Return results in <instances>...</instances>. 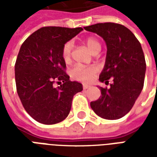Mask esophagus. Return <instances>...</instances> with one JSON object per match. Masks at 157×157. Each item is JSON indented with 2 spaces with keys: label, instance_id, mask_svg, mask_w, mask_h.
Masks as SVG:
<instances>
[{
  "label": "esophagus",
  "instance_id": "34e87169",
  "mask_svg": "<svg viewBox=\"0 0 157 157\" xmlns=\"http://www.w3.org/2000/svg\"><path fill=\"white\" fill-rule=\"evenodd\" d=\"M82 86H83V89H84V90H86V89H88L89 87H90V86L87 85V84H83Z\"/></svg>",
  "mask_w": 157,
  "mask_h": 157
}]
</instances>
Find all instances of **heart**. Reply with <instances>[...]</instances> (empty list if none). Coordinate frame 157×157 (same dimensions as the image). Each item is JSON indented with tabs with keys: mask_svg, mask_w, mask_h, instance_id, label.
Here are the masks:
<instances>
[{
	"mask_svg": "<svg viewBox=\"0 0 157 157\" xmlns=\"http://www.w3.org/2000/svg\"><path fill=\"white\" fill-rule=\"evenodd\" d=\"M86 45L87 48L93 53L97 54L101 49V44L95 38H88L85 40ZM72 42L68 41L63 45L61 50L62 59L65 63H70L71 60V51H72ZM98 72V69L95 66H89L85 67L82 65H75L71 71V75L73 79H75L79 82H89L91 81L93 76Z\"/></svg>",
	"mask_w": 157,
	"mask_h": 157,
	"instance_id": "heart-1",
	"label": "heart"
}]
</instances>
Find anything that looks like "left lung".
Segmentation results:
<instances>
[{
    "label": "left lung",
    "instance_id": "obj_1",
    "mask_svg": "<svg viewBox=\"0 0 157 157\" xmlns=\"http://www.w3.org/2000/svg\"><path fill=\"white\" fill-rule=\"evenodd\" d=\"M84 29L106 42L107 57L99 80L106 84L113 80L110 88L100 87L102 95L91 102V108L101 118L118 119L131 110L144 86L146 64L140 43L129 29L118 23H97Z\"/></svg>",
    "mask_w": 157,
    "mask_h": 157
}]
</instances>
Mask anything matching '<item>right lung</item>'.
Returning a JSON list of instances; mask_svg holds the SVG:
<instances>
[{
    "label": "right lung",
    "instance_id": "right-lung-1",
    "mask_svg": "<svg viewBox=\"0 0 157 157\" xmlns=\"http://www.w3.org/2000/svg\"><path fill=\"white\" fill-rule=\"evenodd\" d=\"M82 30L44 27L21 46L15 64L17 92L36 121L44 124L63 121L70 113L74 95L82 91L81 83L70 81L61 57L63 45ZM55 82L61 85L55 88Z\"/></svg>",
    "mask_w": 157,
    "mask_h": 157
}]
</instances>
